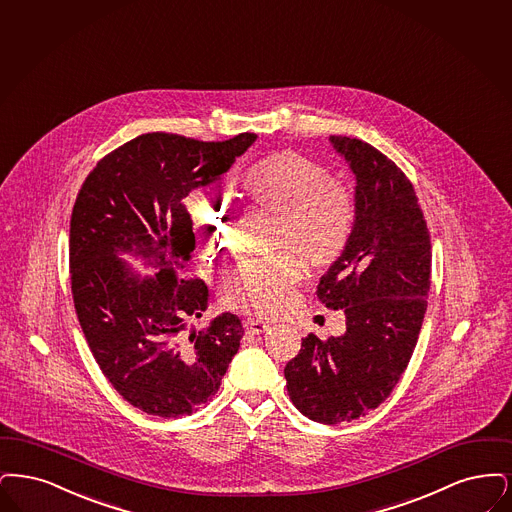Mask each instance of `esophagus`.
Here are the masks:
<instances>
[{"label":"esophagus","instance_id":"1","mask_svg":"<svg viewBox=\"0 0 512 512\" xmlns=\"http://www.w3.org/2000/svg\"><path fill=\"white\" fill-rule=\"evenodd\" d=\"M245 329L248 334H262L269 331V325L260 319H246Z\"/></svg>","mask_w":512,"mask_h":512}]
</instances>
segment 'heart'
<instances>
[{
    "label": "heart",
    "mask_w": 512,
    "mask_h": 512,
    "mask_svg": "<svg viewBox=\"0 0 512 512\" xmlns=\"http://www.w3.org/2000/svg\"><path fill=\"white\" fill-rule=\"evenodd\" d=\"M241 187L252 206L275 216L271 246L285 250L229 271L220 298L229 310L279 315L304 279L300 257L325 267L346 250L356 229V195L348 183L329 178L323 164L290 149L254 162ZM191 227L200 256L216 260L233 245L235 210L222 197H202L193 206Z\"/></svg>",
    "instance_id": "b5f03b06"
}]
</instances>
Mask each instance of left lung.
I'll use <instances>...</instances> for the list:
<instances>
[{
	"mask_svg": "<svg viewBox=\"0 0 512 512\" xmlns=\"http://www.w3.org/2000/svg\"><path fill=\"white\" fill-rule=\"evenodd\" d=\"M356 174L357 222L317 285L346 333L308 334L285 367L290 400L315 423H350L386 400L417 346L430 290L432 246L415 187L373 145L331 135Z\"/></svg>",
	"mask_w": 512,
	"mask_h": 512,
	"instance_id": "8db88e82",
	"label": "left lung"
}]
</instances>
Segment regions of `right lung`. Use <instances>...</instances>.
<instances>
[{
    "instance_id": "right-lung-1",
    "label": "right lung",
    "mask_w": 512,
    "mask_h": 512,
    "mask_svg": "<svg viewBox=\"0 0 512 512\" xmlns=\"http://www.w3.org/2000/svg\"><path fill=\"white\" fill-rule=\"evenodd\" d=\"M256 134L199 141L153 132L103 156L70 216V289L80 327L112 388L147 415H191L212 400L241 348L243 323L223 313L189 331L208 308L206 283L187 275L195 235L185 197L222 176ZM135 249L161 271L139 282L116 258Z\"/></svg>"
}]
</instances>
